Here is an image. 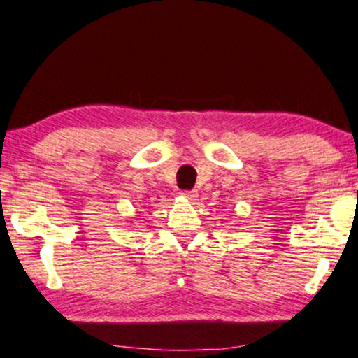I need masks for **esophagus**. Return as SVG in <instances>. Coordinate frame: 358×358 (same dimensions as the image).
I'll return each mask as SVG.
<instances>
[{
    "mask_svg": "<svg viewBox=\"0 0 358 358\" xmlns=\"http://www.w3.org/2000/svg\"><path fill=\"white\" fill-rule=\"evenodd\" d=\"M180 194H182L184 197H187V199H194V197L197 196L194 191H182V192H180Z\"/></svg>",
    "mask_w": 358,
    "mask_h": 358,
    "instance_id": "obj_1",
    "label": "esophagus"
}]
</instances>
